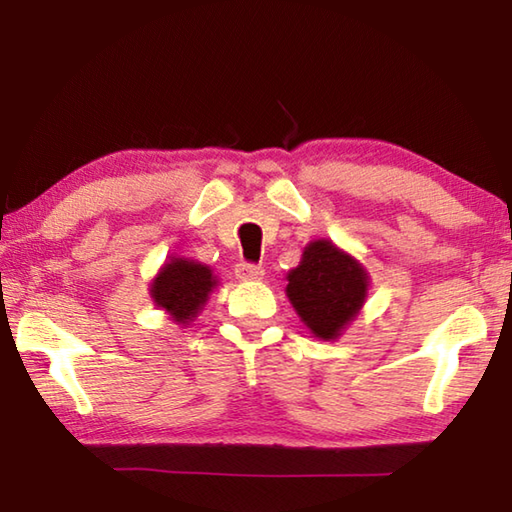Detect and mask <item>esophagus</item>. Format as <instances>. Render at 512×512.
Listing matches in <instances>:
<instances>
[{
  "mask_svg": "<svg viewBox=\"0 0 512 512\" xmlns=\"http://www.w3.org/2000/svg\"><path fill=\"white\" fill-rule=\"evenodd\" d=\"M235 275H237L239 282H255V280H262V277H264V268L255 266V264H248V262H239L235 266Z\"/></svg>",
  "mask_w": 512,
  "mask_h": 512,
  "instance_id": "esophagus-1",
  "label": "esophagus"
}]
</instances>
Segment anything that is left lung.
Here are the masks:
<instances>
[{"label":"left lung","mask_w":512,"mask_h":512,"mask_svg":"<svg viewBox=\"0 0 512 512\" xmlns=\"http://www.w3.org/2000/svg\"><path fill=\"white\" fill-rule=\"evenodd\" d=\"M286 295L315 338L336 340L365 304L369 275L329 239L311 241L286 275Z\"/></svg>","instance_id":"1"}]
</instances>
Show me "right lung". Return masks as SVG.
<instances>
[{"label": "right lung", "instance_id": "right-lung-1", "mask_svg": "<svg viewBox=\"0 0 512 512\" xmlns=\"http://www.w3.org/2000/svg\"><path fill=\"white\" fill-rule=\"evenodd\" d=\"M215 286L217 277L212 275L210 266L172 257L152 280L150 295L156 306L172 315L174 322L188 324L197 318Z\"/></svg>", "mask_w": 512, "mask_h": 512}]
</instances>
